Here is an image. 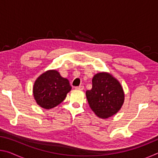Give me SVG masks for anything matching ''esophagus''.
Masks as SVG:
<instances>
[{
	"mask_svg": "<svg viewBox=\"0 0 158 158\" xmlns=\"http://www.w3.org/2000/svg\"><path fill=\"white\" fill-rule=\"evenodd\" d=\"M76 89H79V90H84V85H79V86H77L75 87Z\"/></svg>",
	"mask_w": 158,
	"mask_h": 158,
	"instance_id": "1",
	"label": "esophagus"
}]
</instances>
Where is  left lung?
<instances>
[{
    "label": "left lung",
    "mask_w": 158,
    "mask_h": 158,
    "mask_svg": "<svg viewBox=\"0 0 158 158\" xmlns=\"http://www.w3.org/2000/svg\"><path fill=\"white\" fill-rule=\"evenodd\" d=\"M93 86L85 92L90 109L100 118L106 119L118 112L125 100V93L120 82L110 73L95 74Z\"/></svg>",
    "instance_id": "obj_1"
}]
</instances>
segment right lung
<instances>
[{"label": "right lung", "mask_w": 158, "mask_h": 158, "mask_svg": "<svg viewBox=\"0 0 158 158\" xmlns=\"http://www.w3.org/2000/svg\"><path fill=\"white\" fill-rule=\"evenodd\" d=\"M72 89L68 79L56 69H50L37 77L33 93L35 100L42 108L50 109L60 104Z\"/></svg>", "instance_id": "1"}]
</instances>
